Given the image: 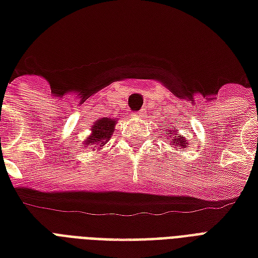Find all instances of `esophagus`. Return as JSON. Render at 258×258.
Returning <instances> with one entry per match:
<instances>
[{"label": "esophagus", "instance_id": "34e87169", "mask_svg": "<svg viewBox=\"0 0 258 258\" xmlns=\"http://www.w3.org/2000/svg\"><path fill=\"white\" fill-rule=\"evenodd\" d=\"M134 116L135 117H137V116H142V113H141V112H138V113H134Z\"/></svg>", "mask_w": 258, "mask_h": 258}]
</instances>
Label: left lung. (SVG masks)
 Returning <instances> with one entry per match:
<instances>
[{"mask_svg":"<svg viewBox=\"0 0 258 258\" xmlns=\"http://www.w3.org/2000/svg\"><path fill=\"white\" fill-rule=\"evenodd\" d=\"M171 133V131H169ZM186 139L183 138L182 135H177L176 131L173 130V135H172V145L173 148H179V149H184L186 148Z\"/></svg>","mask_w":258,"mask_h":258,"instance_id":"8db88e82","label":"left lung"}]
</instances>
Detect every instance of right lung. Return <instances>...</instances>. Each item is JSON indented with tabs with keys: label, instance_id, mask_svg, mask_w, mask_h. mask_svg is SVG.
I'll use <instances>...</instances> for the list:
<instances>
[{
	"label": "right lung",
	"instance_id": "add662e5",
	"mask_svg": "<svg viewBox=\"0 0 258 258\" xmlns=\"http://www.w3.org/2000/svg\"><path fill=\"white\" fill-rule=\"evenodd\" d=\"M116 120L109 117H102L94 121L91 127V134L89 138L85 139L86 146H91L93 149L102 148L110 139V135L113 134Z\"/></svg>",
	"mask_w": 258,
	"mask_h": 258
}]
</instances>
